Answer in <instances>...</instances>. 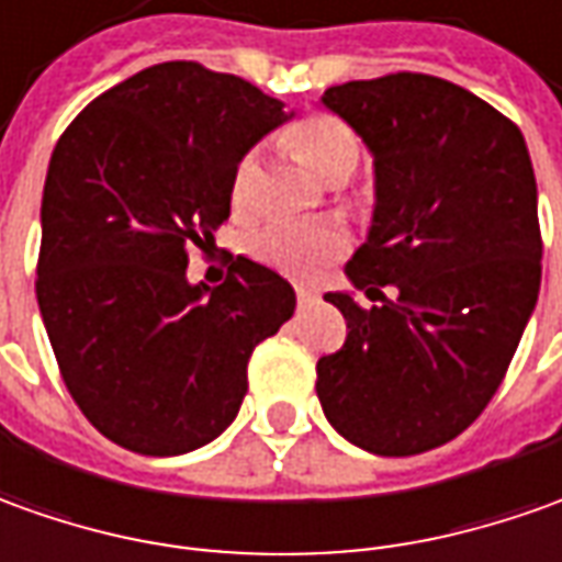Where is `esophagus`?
Wrapping results in <instances>:
<instances>
[{
	"label": "esophagus",
	"instance_id": "esophagus-1",
	"mask_svg": "<svg viewBox=\"0 0 562 562\" xmlns=\"http://www.w3.org/2000/svg\"><path fill=\"white\" fill-rule=\"evenodd\" d=\"M295 297H297V307H307V304L316 301V292H313V289H304V285H297Z\"/></svg>",
	"mask_w": 562,
	"mask_h": 562
}]
</instances>
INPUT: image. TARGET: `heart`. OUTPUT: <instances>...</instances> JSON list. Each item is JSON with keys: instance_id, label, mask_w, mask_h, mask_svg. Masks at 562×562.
I'll use <instances>...</instances> for the list:
<instances>
[{"instance_id": "heart-1", "label": "heart", "mask_w": 562, "mask_h": 562, "mask_svg": "<svg viewBox=\"0 0 562 562\" xmlns=\"http://www.w3.org/2000/svg\"><path fill=\"white\" fill-rule=\"evenodd\" d=\"M292 150L311 166L326 184H345L350 171L360 162V137L353 128L331 113H307L289 128ZM258 156L246 153L231 175V205L233 212H249L251 184H255ZM249 251L255 261L280 270L295 280L319 277L331 261L341 258L345 236L335 227H316V224H292V221H273L249 239Z\"/></svg>"}]
</instances>
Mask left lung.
Wrapping results in <instances>:
<instances>
[{"label":"left lung","mask_w":562,"mask_h":562,"mask_svg":"<svg viewBox=\"0 0 562 562\" xmlns=\"http://www.w3.org/2000/svg\"><path fill=\"white\" fill-rule=\"evenodd\" d=\"M323 104L375 156L372 231L345 270L381 304L326 295L347 338L316 362V396L353 446L422 456L490 406L536 307L529 150L505 113L427 72L331 86Z\"/></svg>","instance_id":"left-lung-1"}]
</instances>
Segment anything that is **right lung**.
<instances>
[{
  "label": "right lung",
  "mask_w": 562,
  "mask_h": 562,
  "mask_svg": "<svg viewBox=\"0 0 562 562\" xmlns=\"http://www.w3.org/2000/svg\"><path fill=\"white\" fill-rule=\"evenodd\" d=\"M289 116L231 72L169 60L98 94L57 137L42 190L36 297L91 425L137 456H184L231 425L249 357L295 289L236 258L187 282V249L231 215L236 162Z\"/></svg>",
  "instance_id": "obj_1"
}]
</instances>
